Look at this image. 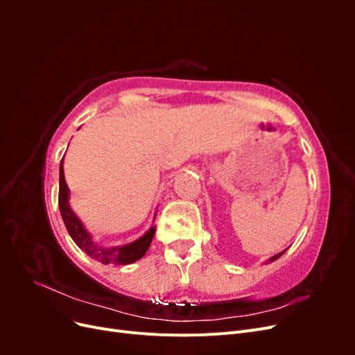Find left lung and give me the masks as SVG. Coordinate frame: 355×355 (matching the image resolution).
<instances>
[{
  "mask_svg": "<svg viewBox=\"0 0 355 355\" xmlns=\"http://www.w3.org/2000/svg\"><path fill=\"white\" fill-rule=\"evenodd\" d=\"M286 250H287V249H286ZM286 250H283V252H280V253H277V254H274V256H271V257H270V259H268V261H266V262H265V263H271V262H274V261H277V259H278V257H280V256H282V254H283V253H284V252H286Z\"/></svg>",
  "mask_w": 355,
  "mask_h": 355,
  "instance_id": "obj_1",
  "label": "left lung"
}]
</instances>
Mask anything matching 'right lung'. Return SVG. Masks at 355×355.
<instances>
[{
  "mask_svg": "<svg viewBox=\"0 0 355 355\" xmlns=\"http://www.w3.org/2000/svg\"><path fill=\"white\" fill-rule=\"evenodd\" d=\"M59 209L63 223H65L68 234L71 235L73 243L77 244L84 253H87L92 259L99 261L105 265H128L139 261L141 257H144L154 239L155 225H151V228H149L142 237H139L132 243L121 245H103L96 243L92 237V234L85 230L84 223L80 220V218L73 213V210L69 206V188L67 185L65 173H63V158L59 167Z\"/></svg>",
  "mask_w": 355,
  "mask_h": 355,
  "instance_id": "right-lung-1",
  "label": "right lung"
}]
</instances>
